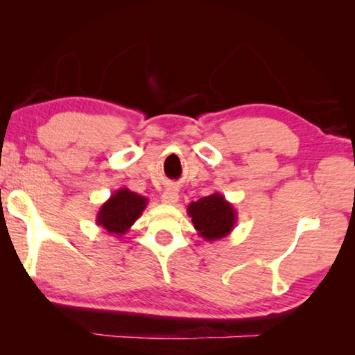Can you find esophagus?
Segmentation results:
<instances>
[{"mask_svg": "<svg viewBox=\"0 0 355 355\" xmlns=\"http://www.w3.org/2000/svg\"><path fill=\"white\" fill-rule=\"evenodd\" d=\"M178 199H180V196H178L177 188H167L163 192V196H161V202L166 203V205H175Z\"/></svg>", "mask_w": 355, "mask_h": 355, "instance_id": "1", "label": "esophagus"}]
</instances>
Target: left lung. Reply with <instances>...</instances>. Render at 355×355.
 <instances>
[{
  "label": "left lung",
  "instance_id": "1",
  "mask_svg": "<svg viewBox=\"0 0 355 355\" xmlns=\"http://www.w3.org/2000/svg\"><path fill=\"white\" fill-rule=\"evenodd\" d=\"M186 211L199 236L209 243L230 235L238 220L235 207L225 200L220 192H213L197 202H191Z\"/></svg>",
  "mask_w": 355,
  "mask_h": 355
}]
</instances>
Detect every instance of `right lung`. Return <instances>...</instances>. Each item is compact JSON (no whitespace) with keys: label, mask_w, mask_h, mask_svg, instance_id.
I'll return each instance as SVG.
<instances>
[{"label":"right lung","mask_w":355,"mask_h":355,"mask_svg":"<svg viewBox=\"0 0 355 355\" xmlns=\"http://www.w3.org/2000/svg\"><path fill=\"white\" fill-rule=\"evenodd\" d=\"M148 199L128 188H120L111 194L97 213V225L114 236H122L141 218Z\"/></svg>","instance_id":"1"}]
</instances>
